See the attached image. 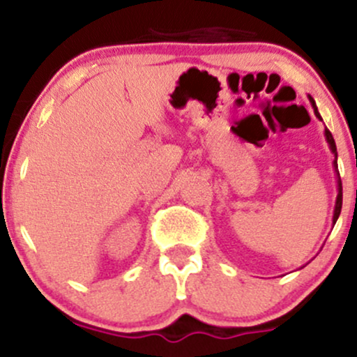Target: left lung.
<instances>
[{
    "instance_id": "8db88e82",
    "label": "left lung",
    "mask_w": 357,
    "mask_h": 357,
    "mask_svg": "<svg viewBox=\"0 0 357 357\" xmlns=\"http://www.w3.org/2000/svg\"><path fill=\"white\" fill-rule=\"evenodd\" d=\"M314 112H315V116H317V117H321V116H319V112H317V107H314ZM326 139H327V142H329V146H331V151H333V153L335 154V158H337V149H335V142H334V137H333V134H331V130H329V129H326ZM334 166L337 167V161H334ZM337 174H339V173H337ZM341 208H342V184H341V179H339V195H337V202H335V210H334V223H335V221H337L339 215H341Z\"/></svg>"
}]
</instances>
